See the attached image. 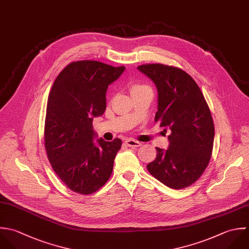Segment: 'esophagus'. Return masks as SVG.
Here are the masks:
<instances>
[{"label": "esophagus", "instance_id": "obj_1", "mask_svg": "<svg viewBox=\"0 0 249 249\" xmlns=\"http://www.w3.org/2000/svg\"><path fill=\"white\" fill-rule=\"evenodd\" d=\"M125 143H126L128 146H130V147H139V146L142 145V142H138V141H136V140H133V139L127 140V141L125 142Z\"/></svg>", "mask_w": 249, "mask_h": 249}]
</instances>
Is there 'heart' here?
Wrapping results in <instances>:
<instances>
[{
    "mask_svg": "<svg viewBox=\"0 0 249 249\" xmlns=\"http://www.w3.org/2000/svg\"><path fill=\"white\" fill-rule=\"evenodd\" d=\"M145 88H149V87L147 85H144V84H142V83H133L130 86V93L133 94V93L139 92L141 90H143Z\"/></svg>",
    "mask_w": 249,
    "mask_h": 249,
    "instance_id": "1",
    "label": "heart"
}]
</instances>
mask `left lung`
I'll use <instances>...</instances> for the list:
<instances>
[{"label": "left lung", "mask_w": 249, "mask_h": 249, "mask_svg": "<svg viewBox=\"0 0 249 249\" xmlns=\"http://www.w3.org/2000/svg\"><path fill=\"white\" fill-rule=\"evenodd\" d=\"M138 69L158 90L155 122L171 130L169 148L156 147L157 156L147 170L173 189L186 188L199 179L212 157L214 124L209 105L196 81L183 70L164 64Z\"/></svg>", "instance_id": "8db88e82"}]
</instances>
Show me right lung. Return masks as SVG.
<instances>
[{"instance_id":"add662e5","label":"right lung","mask_w":249,"mask_h":249,"mask_svg":"<svg viewBox=\"0 0 249 249\" xmlns=\"http://www.w3.org/2000/svg\"><path fill=\"white\" fill-rule=\"evenodd\" d=\"M125 67L82 60L69 64L48 95L44 123L47 158L58 178L71 191L90 195L111 176L120 139L93 142V117L106 110V92Z\"/></svg>"}]
</instances>
